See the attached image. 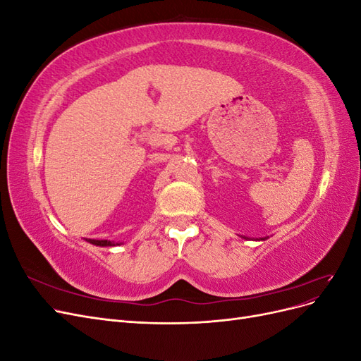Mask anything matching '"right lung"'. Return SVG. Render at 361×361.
<instances>
[{
    "label": "right lung",
    "instance_id": "add662e5",
    "mask_svg": "<svg viewBox=\"0 0 361 361\" xmlns=\"http://www.w3.org/2000/svg\"><path fill=\"white\" fill-rule=\"evenodd\" d=\"M89 243L94 244V245H101V247H111V245H114V243L106 241V239H89Z\"/></svg>",
    "mask_w": 361,
    "mask_h": 361
}]
</instances>
